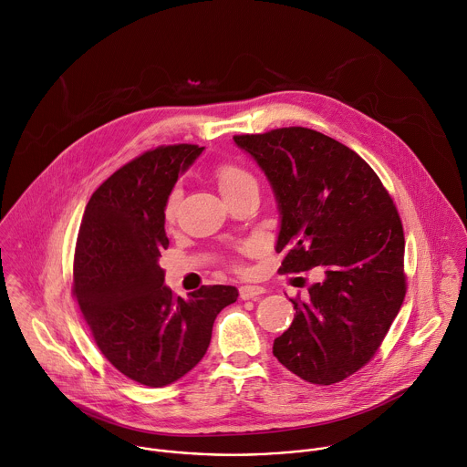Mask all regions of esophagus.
<instances>
[{"mask_svg": "<svg viewBox=\"0 0 467 467\" xmlns=\"http://www.w3.org/2000/svg\"><path fill=\"white\" fill-rule=\"evenodd\" d=\"M263 294H265V288H261V286H241V288H239V297H241L243 301L255 299V297H259V296H263Z\"/></svg>", "mask_w": 467, "mask_h": 467, "instance_id": "esophagus-1", "label": "esophagus"}]
</instances>
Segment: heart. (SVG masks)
<instances>
[{
  "label": "heart",
  "mask_w": 467,
  "mask_h": 467,
  "mask_svg": "<svg viewBox=\"0 0 467 467\" xmlns=\"http://www.w3.org/2000/svg\"><path fill=\"white\" fill-rule=\"evenodd\" d=\"M213 177L217 182V188L221 192L223 197L232 195L234 192H237L239 188L246 186V184H255V179L241 166L232 164V162H223L213 170ZM179 197H181V190L175 186L164 202V217L166 221H173L175 213H177V206H179Z\"/></svg>",
  "instance_id": "b5f03b06"
}]
</instances>
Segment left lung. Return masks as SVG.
Wrapping results in <instances>:
<instances>
[{"mask_svg":"<svg viewBox=\"0 0 467 467\" xmlns=\"http://www.w3.org/2000/svg\"><path fill=\"white\" fill-rule=\"evenodd\" d=\"M274 190L281 274L320 268L294 301L274 355L297 377L329 386L377 353L406 296L404 230L373 168L346 145L303 127L234 136Z\"/></svg>","mask_w":467,"mask_h":467,"instance_id":"1","label":"left lung"}]
</instances>
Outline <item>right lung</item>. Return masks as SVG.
Segmentation results:
<instances>
[{
	"mask_svg": "<svg viewBox=\"0 0 467 467\" xmlns=\"http://www.w3.org/2000/svg\"><path fill=\"white\" fill-rule=\"evenodd\" d=\"M197 145L157 147L114 171L90 197L74 255V297L109 362L129 379L162 388L204 357L213 320L235 286L175 297L164 286V202Z\"/></svg>",
	"mask_w": 467,
	"mask_h": 467,
	"instance_id": "right-lung-1",
	"label": "right lung"
}]
</instances>
